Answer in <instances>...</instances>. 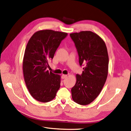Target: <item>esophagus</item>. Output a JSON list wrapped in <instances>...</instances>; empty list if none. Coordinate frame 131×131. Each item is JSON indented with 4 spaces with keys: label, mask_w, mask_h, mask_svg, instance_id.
<instances>
[{
    "label": "esophagus",
    "mask_w": 131,
    "mask_h": 131,
    "mask_svg": "<svg viewBox=\"0 0 131 131\" xmlns=\"http://www.w3.org/2000/svg\"><path fill=\"white\" fill-rule=\"evenodd\" d=\"M67 77H68V75H62L61 76L62 79H65L67 78Z\"/></svg>",
    "instance_id": "34e87169"
}]
</instances>
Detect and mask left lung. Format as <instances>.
Here are the masks:
<instances>
[{
    "label": "left lung",
    "mask_w": 131,
    "mask_h": 131,
    "mask_svg": "<svg viewBox=\"0 0 131 131\" xmlns=\"http://www.w3.org/2000/svg\"><path fill=\"white\" fill-rule=\"evenodd\" d=\"M79 55L82 74L76 75L71 89L72 98L81 105L91 103L99 96L105 83L108 69V55L105 42L96 34L82 31L70 34Z\"/></svg>",
    "instance_id": "8db88e82"
}]
</instances>
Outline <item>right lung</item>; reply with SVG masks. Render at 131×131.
<instances>
[{
	"mask_svg": "<svg viewBox=\"0 0 131 131\" xmlns=\"http://www.w3.org/2000/svg\"><path fill=\"white\" fill-rule=\"evenodd\" d=\"M67 35L66 32L43 30L34 34L27 43L23 63L24 78L29 93L38 101H50L60 89V76L46 69Z\"/></svg>",
	"mask_w": 131,
	"mask_h": 131,
	"instance_id": "right-lung-1",
	"label": "right lung"
}]
</instances>
